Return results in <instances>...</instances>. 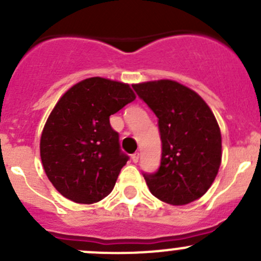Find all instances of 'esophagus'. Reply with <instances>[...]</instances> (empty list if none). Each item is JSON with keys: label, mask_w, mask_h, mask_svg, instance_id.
Listing matches in <instances>:
<instances>
[{"label": "esophagus", "mask_w": 261, "mask_h": 261, "mask_svg": "<svg viewBox=\"0 0 261 261\" xmlns=\"http://www.w3.org/2000/svg\"><path fill=\"white\" fill-rule=\"evenodd\" d=\"M139 156H140V154H139V152H134V154L131 155V160H133L134 163H138L139 162Z\"/></svg>", "instance_id": "1"}]
</instances>
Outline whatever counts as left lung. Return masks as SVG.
Returning <instances> with one entry per match:
<instances>
[{"instance_id": "obj_1", "label": "left lung", "mask_w": 261, "mask_h": 261, "mask_svg": "<svg viewBox=\"0 0 261 261\" xmlns=\"http://www.w3.org/2000/svg\"><path fill=\"white\" fill-rule=\"evenodd\" d=\"M138 96L158 117L162 160L144 173L152 196L181 206L203 196L221 164V131L215 115L194 91L162 80L134 84Z\"/></svg>"}]
</instances>
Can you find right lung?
<instances>
[{
  "mask_svg": "<svg viewBox=\"0 0 261 261\" xmlns=\"http://www.w3.org/2000/svg\"><path fill=\"white\" fill-rule=\"evenodd\" d=\"M135 98L128 84L93 77L74 84L58 101L41 134L40 156L62 196L91 204L111 193L128 156L110 116Z\"/></svg>",
  "mask_w": 261,
  "mask_h": 261,
  "instance_id": "obj_1",
  "label": "right lung"
}]
</instances>
